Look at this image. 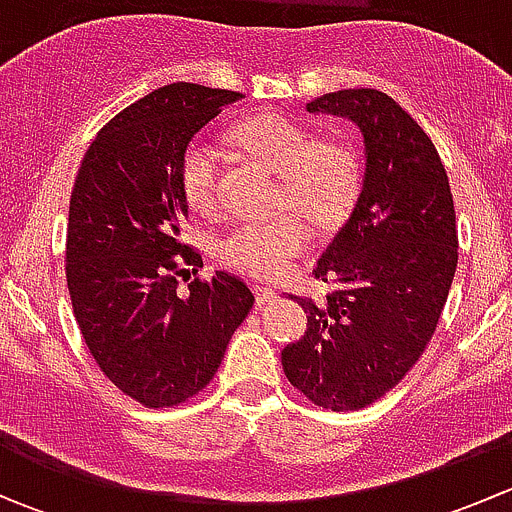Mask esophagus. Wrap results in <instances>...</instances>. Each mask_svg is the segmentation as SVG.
Masks as SVG:
<instances>
[{
    "label": "esophagus",
    "instance_id": "obj_1",
    "mask_svg": "<svg viewBox=\"0 0 512 512\" xmlns=\"http://www.w3.org/2000/svg\"><path fill=\"white\" fill-rule=\"evenodd\" d=\"M255 299H257V304H270V302H275V299H277V292H275V289H270V287L255 285Z\"/></svg>",
    "mask_w": 512,
    "mask_h": 512
}]
</instances>
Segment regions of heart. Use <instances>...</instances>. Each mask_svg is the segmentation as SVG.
Wrapping results in <instances>:
<instances>
[{
	"instance_id": "obj_1",
	"label": "heart",
	"mask_w": 512,
	"mask_h": 512,
	"mask_svg": "<svg viewBox=\"0 0 512 512\" xmlns=\"http://www.w3.org/2000/svg\"><path fill=\"white\" fill-rule=\"evenodd\" d=\"M237 146L280 175V205H289L329 227L347 218L356 195V163L344 146L314 141L312 133L282 116H257L232 131ZM220 156L213 143L195 138L180 158V190L190 208L210 210L218 200ZM312 232L297 215L272 220H242L215 242V255L225 267L245 275L280 277L292 257L309 247Z\"/></svg>"
}]
</instances>
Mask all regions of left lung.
<instances>
[{
    "label": "left lung",
    "mask_w": 512,
    "mask_h": 512,
    "mask_svg": "<svg viewBox=\"0 0 512 512\" xmlns=\"http://www.w3.org/2000/svg\"><path fill=\"white\" fill-rule=\"evenodd\" d=\"M307 111L359 128L364 175L314 270L334 292L299 299L307 334L282 349V369L322 409L356 411L394 389L436 332L458 265L456 210L436 146L391 96L344 89Z\"/></svg>",
    "instance_id": "left-lung-1"
}]
</instances>
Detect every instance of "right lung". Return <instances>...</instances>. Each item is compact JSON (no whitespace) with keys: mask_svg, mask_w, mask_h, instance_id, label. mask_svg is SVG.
<instances>
[{"mask_svg":"<svg viewBox=\"0 0 512 512\" xmlns=\"http://www.w3.org/2000/svg\"><path fill=\"white\" fill-rule=\"evenodd\" d=\"M242 94L200 84L151 91L98 131L69 203L66 285L103 374L148 409L210 384L255 294L227 272L178 294L188 200L180 158L195 133Z\"/></svg>","mask_w":512,"mask_h":512,"instance_id":"obj_1","label":"right lung"}]
</instances>
